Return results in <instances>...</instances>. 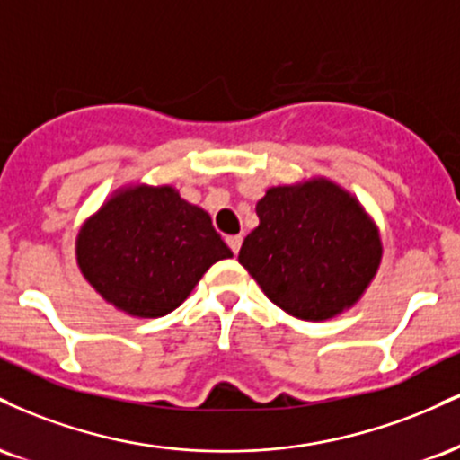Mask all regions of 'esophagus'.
Returning a JSON list of instances; mask_svg holds the SVG:
<instances>
[{
  "instance_id": "esophagus-1",
  "label": "esophagus",
  "mask_w": 460,
  "mask_h": 460,
  "mask_svg": "<svg viewBox=\"0 0 460 460\" xmlns=\"http://www.w3.org/2000/svg\"><path fill=\"white\" fill-rule=\"evenodd\" d=\"M226 244H229L231 251L237 255V252H240V246H242V235H229L226 237Z\"/></svg>"
}]
</instances>
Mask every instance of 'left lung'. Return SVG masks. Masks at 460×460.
I'll return each mask as SVG.
<instances>
[{"mask_svg":"<svg viewBox=\"0 0 460 460\" xmlns=\"http://www.w3.org/2000/svg\"><path fill=\"white\" fill-rule=\"evenodd\" d=\"M260 226L237 261L277 307L300 320H329L361 298L381 263L376 226L361 205L326 179L270 188Z\"/></svg>","mask_w":460,"mask_h":460,"instance_id":"obj_1","label":"left lung"}]
</instances>
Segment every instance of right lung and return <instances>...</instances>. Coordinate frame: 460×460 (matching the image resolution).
<instances>
[{
  "mask_svg": "<svg viewBox=\"0 0 460 460\" xmlns=\"http://www.w3.org/2000/svg\"><path fill=\"white\" fill-rule=\"evenodd\" d=\"M234 257L212 218L172 188L116 194L82 226L77 263L114 307L138 318L177 309L216 261Z\"/></svg>",
  "mask_w": 460,
  "mask_h": 460,
  "instance_id": "add662e5",
  "label": "right lung"
}]
</instances>
